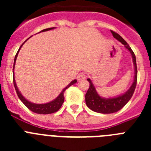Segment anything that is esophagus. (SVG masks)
<instances>
[{"instance_id":"1","label":"esophagus","mask_w":151,"mask_h":151,"mask_svg":"<svg viewBox=\"0 0 151 151\" xmlns=\"http://www.w3.org/2000/svg\"><path fill=\"white\" fill-rule=\"evenodd\" d=\"M86 78V75L85 74V73H79V74L78 75V76H77V78H78V80H83L85 79V78Z\"/></svg>"}]
</instances>
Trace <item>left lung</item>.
<instances>
[{"mask_svg": "<svg viewBox=\"0 0 151 151\" xmlns=\"http://www.w3.org/2000/svg\"><path fill=\"white\" fill-rule=\"evenodd\" d=\"M111 33L113 36L116 39L120 41L121 43L123 44L125 48L130 51L132 57L133 59V63L134 66V78L132 85L130 87V88L125 92V94H122L120 96H118L116 97L113 98H103L101 96L98 95V94L96 91V89L94 88V85L92 83L91 80L90 78H88V81L89 82V88L88 90L87 93L85 94V102L86 105L89 109L97 113H113L116 112L120 110L129 101V100L132 98L134 91L135 90L136 85H137V76H138V70H137V64H136V58L134 52L131 49L129 45L127 42L121 37L118 33L111 31Z\"/></svg>", "mask_w": 151, "mask_h": 151, "instance_id": "obj_1", "label": "left lung"}]
</instances>
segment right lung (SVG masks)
Segmentation results:
<instances>
[{
    "label": "right lung",
    "mask_w": 151,
    "mask_h": 151,
    "mask_svg": "<svg viewBox=\"0 0 151 151\" xmlns=\"http://www.w3.org/2000/svg\"><path fill=\"white\" fill-rule=\"evenodd\" d=\"M54 29V27L53 28H49V29H44V30L41 31V32H46V31H48L50 30V29ZM25 43V42H24ZM23 43V44H24ZM22 44V45H23ZM22 45H21L19 50L17 51V54L15 56V58H14V64H13V70L14 69V66H15V63H16V60H17V55H18V53L20 50L21 47L22 46ZM13 85H14V88L16 89V91H17V94L18 95L19 98L20 99V101L23 103L24 104L26 105V107H28L31 111L34 112L35 113H38V114H50V113H55V112L58 111L60 110V108L62 106L63 103L64 101V92L66 89L68 88L69 87H70L71 85H73V84L76 83V80L75 79L73 80V82H71L69 85L66 86V88H64L63 89V91H61V93L60 94V95L56 98L55 100L54 101H52L51 102H49V103H47V104H33V103H31L29 102V101L25 98L21 94V93L19 92V91L18 90V88L17 86V84H16L15 82V78H14V72H13Z\"/></svg>",
    "instance_id": "1"
}]
</instances>
